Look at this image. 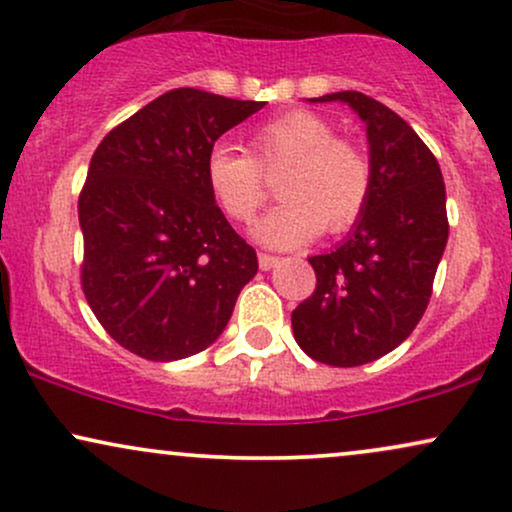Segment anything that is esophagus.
I'll list each match as a JSON object with an SVG mask.
<instances>
[{"label":"esophagus","mask_w":512,"mask_h":512,"mask_svg":"<svg viewBox=\"0 0 512 512\" xmlns=\"http://www.w3.org/2000/svg\"><path fill=\"white\" fill-rule=\"evenodd\" d=\"M277 263H280V258L277 256H270V254H263V251H258V266H261V270L275 268Z\"/></svg>","instance_id":"34e87169"}]
</instances>
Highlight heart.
<instances>
[{
	"instance_id": "1",
	"label": "heart",
	"mask_w": 512,
	"mask_h": 512,
	"mask_svg": "<svg viewBox=\"0 0 512 512\" xmlns=\"http://www.w3.org/2000/svg\"><path fill=\"white\" fill-rule=\"evenodd\" d=\"M280 201L254 235L270 246H299L320 230L337 235L358 223L372 194V163L363 147L339 137L327 118L289 111L251 132L249 154L216 144L206 156V185L230 220L246 223L266 204V176Z\"/></svg>"
}]
</instances>
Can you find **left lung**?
<instances>
[{
	"instance_id": "8db88e82",
	"label": "left lung",
	"mask_w": 512,
	"mask_h": 512,
	"mask_svg": "<svg viewBox=\"0 0 512 512\" xmlns=\"http://www.w3.org/2000/svg\"><path fill=\"white\" fill-rule=\"evenodd\" d=\"M337 99L368 125L372 194L346 242L308 258L315 289L292 311V330L313 361L356 368L396 349L425 315L449 218L441 168L418 132L363 92L313 102Z\"/></svg>"
}]
</instances>
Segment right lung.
<instances>
[{"label":"right lung","instance_id":"obj_1","mask_svg":"<svg viewBox=\"0 0 512 512\" xmlns=\"http://www.w3.org/2000/svg\"><path fill=\"white\" fill-rule=\"evenodd\" d=\"M194 87L170 90L118 123L80 189V285L123 349L147 361L204 351L258 270L206 185L223 132L261 111Z\"/></svg>","mask_w":512,"mask_h":512}]
</instances>
